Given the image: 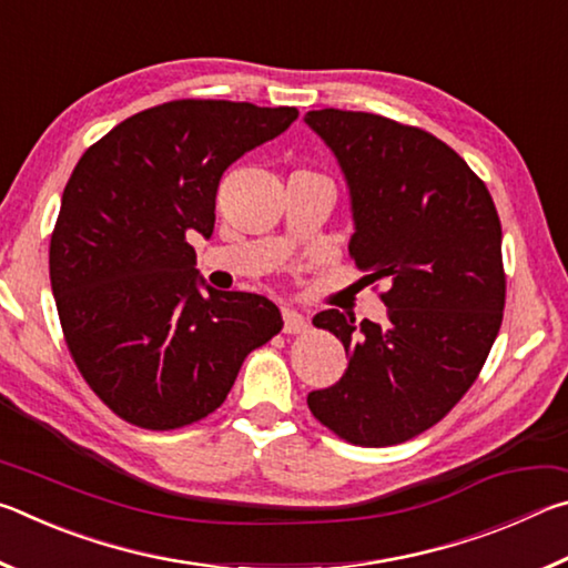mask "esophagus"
<instances>
[{"instance_id": "esophagus-1", "label": "esophagus", "mask_w": 568, "mask_h": 568, "mask_svg": "<svg viewBox=\"0 0 568 568\" xmlns=\"http://www.w3.org/2000/svg\"><path fill=\"white\" fill-rule=\"evenodd\" d=\"M307 328V318L293 307H283V331L285 333H303Z\"/></svg>"}]
</instances>
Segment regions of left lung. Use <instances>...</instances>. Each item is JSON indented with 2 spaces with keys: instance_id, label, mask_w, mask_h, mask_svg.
<instances>
[{
  "instance_id": "obj_1",
  "label": "left lung",
  "mask_w": 568,
  "mask_h": 568,
  "mask_svg": "<svg viewBox=\"0 0 568 568\" xmlns=\"http://www.w3.org/2000/svg\"><path fill=\"white\" fill-rule=\"evenodd\" d=\"M303 120L348 187L355 267L390 283L383 325L335 307L315 315L348 368L307 406L355 446L403 444L456 406L501 328V223L484 182L434 134L333 108Z\"/></svg>"
}]
</instances>
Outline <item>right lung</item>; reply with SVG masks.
<instances>
[{"instance_id": "right-lung-1", "label": "right lung", "mask_w": 568, "mask_h": 568, "mask_svg": "<svg viewBox=\"0 0 568 568\" xmlns=\"http://www.w3.org/2000/svg\"><path fill=\"white\" fill-rule=\"evenodd\" d=\"M295 120V108L175 100L77 162L50 243L52 295L77 368L120 418L152 430L205 418L283 328L265 295L210 287L190 237L213 235L223 172Z\"/></svg>"}]
</instances>
